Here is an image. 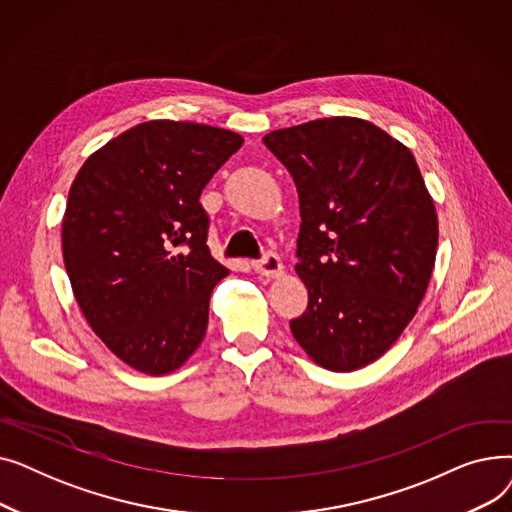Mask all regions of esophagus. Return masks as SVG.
<instances>
[{"label": "esophagus", "mask_w": 512, "mask_h": 512, "mask_svg": "<svg viewBox=\"0 0 512 512\" xmlns=\"http://www.w3.org/2000/svg\"><path fill=\"white\" fill-rule=\"evenodd\" d=\"M253 270L265 280H274V278H280L284 274V265L276 255L267 253L261 261L253 263Z\"/></svg>", "instance_id": "1"}]
</instances>
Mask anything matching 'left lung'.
<instances>
[{
  "label": "left lung",
  "instance_id": "obj_1",
  "mask_svg": "<svg viewBox=\"0 0 512 512\" xmlns=\"http://www.w3.org/2000/svg\"><path fill=\"white\" fill-rule=\"evenodd\" d=\"M299 191L297 270L307 311L294 340L319 367L355 371L398 340L432 280L438 215L407 145L361 118L263 137Z\"/></svg>",
  "mask_w": 512,
  "mask_h": 512
}]
</instances>
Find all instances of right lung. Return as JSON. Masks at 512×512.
Masks as SVG:
<instances>
[{"instance_id":"add662e5","label":"right lung","mask_w":512,"mask_h":512,"mask_svg":"<svg viewBox=\"0 0 512 512\" xmlns=\"http://www.w3.org/2000/svg\"><path fill=\"white\" fill-rule=\"evenodd\" d=\"M240 145L232 130L151 120L89 155L70 186L62 255L74 299L132 369L172 373L203 342L228 270L209 253L199 197Z\"/></svg>"}]
</instances>
